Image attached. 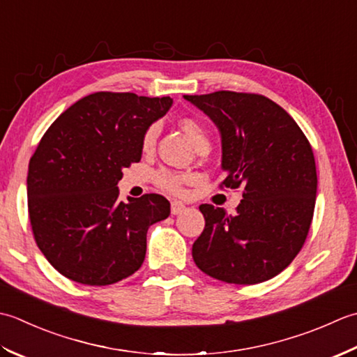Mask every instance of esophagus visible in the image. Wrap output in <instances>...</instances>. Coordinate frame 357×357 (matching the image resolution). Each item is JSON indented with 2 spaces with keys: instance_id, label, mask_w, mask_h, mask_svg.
Here are the masks:
<instances>
[{
  "instance_id": "1",
  "label": "esophagus",
  "mask_w": 357,
  "mask_h": 357,
  "mask_svg": "<svg viewBox=\"0 0 357 357\" xmlns=\"http://www.w3.org/2000/svg\"><path fill=\"white\" fill-rule=\"evenodd\" d=\"M185 209H186V206H185L183 203H181V202H177V200L171 202V213H172L174 215L181 214V213H183Z\"/></svg>"
}]
</instances>
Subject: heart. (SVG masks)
Returning a JSON list of instances; mask_svg holds the SVG:
<instances>
[{
  "instance_id": "heart-1",
  "label": "heart",
  "mask_w": 357,
  "mask_h": 357,
  "mask_svg": "<svg viewBox=\"0 0 357 357\" xmlns=\"http://www.w3.org/2000/svg\"><path fill=\"white\" fill-rule=\"evenodd\" d=\"M180 128L183 129V132L188 135V138L191 140L194 146H199V144H202V143H208L206 129L197 119L183 117L180 120ZM155 138H157V126L148 128V130L143 135L142 148L144 151L152 149V146H154V143H155ZM154 181L160 189L177 195V194L183 192V186L186 183V176H183V174L169 171V169H160L154 174Z\"/></svg>"
}]
</instances>
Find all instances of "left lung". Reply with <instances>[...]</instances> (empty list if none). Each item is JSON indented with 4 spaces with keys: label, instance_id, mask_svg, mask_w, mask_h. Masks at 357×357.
Instances as JSON below:
<instances>
[{
    "label": "left lung",
    "instance_id": "obj_1",
    "mask_svg": "<svg viewBox=\"0 0 357 357\" xmlns=\"http://www.w3.org/2000/svg\"><path fill=\"white\" fill-rule=\"evenodd\" d=\"M222 135V188L243 186L234 215L200 205L205 229L192 259L217 280L254 285L282 273L307 240L317 191L311 144L293 117L259 93L185 96Z\"/></svg>",
    "mask_w": 357,
    "mask_h": 357
}]
</instances>
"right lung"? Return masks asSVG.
Wrapping results in <instances>:
<instances>
[{"mask_svg": "<svg viewBox=\"0 0 357 357\" xmlns=\"http://www.w3.org/2000/svg\"><path fill=\"white\" fill-rule=\"evenodd\" d=\"M171 105L169 97L96 92L41 137L29 162V219L38 248L64 278L103 287L142 266L148 228L171 205L160 194L121 202L117 183L140 162L144 132Z\"/></svg>", "mask_w": 357, "mask_h": 357, "instance_id": "obj_1", "label": "right lung"}]
</instances>
